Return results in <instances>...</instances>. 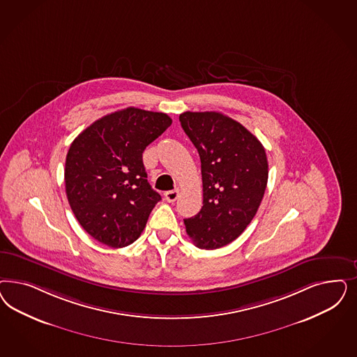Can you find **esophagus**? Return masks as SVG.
Returning a JSON list of instances; mask_svg holds the SVG:
<instances>
[{
    "instance_id": "1",
    "label": "esophagus",
    "mask_w": 357,
    "mask_h": 357,
    "mask_svg": "<svg viewBox=\"0 0 357 357\" xmlns=\"http://www.w3.org/2000/svg\"><path fill=\"white\" fill-rule=\"evenodd\" d=\"M165 199L168 202H174L178 196H180V189H174V190H169V192H165Z\"/></svg>"
}]
</instances>
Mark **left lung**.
I'll return each instance as SVG.
<instances>
[{
	"instance_id": "8db88e82",
	"label": "left lung",
	"mask_w": 357,
	"mask_h": 357,
	"mask_svg": "<svg viewBox=\"0 0 357 357\" xmlns=\"http://www.w3.org/2000/svg\"><path fill=\"white\" fill-rule=\"evenodd\" d=\"M180 122L199 153L204 186L201 211L184 219L186 234L198 248L217 250L245 230L261 204L268 183L264 147L222 113L185 112Z\"/></svg>"
}]
</instances>
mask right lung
Instances as JSON below:
<instances>
[{"label":"right lung","mask_w":357,"mask_h":357,"mask_svg":"<svg viewBox=\"0 0 357 357\" xmlns=\"http://www.w3.org/2000/svg\"><path fill=\"white\" fill-rule=\"evenodd\" d=\"M172 125L164 113L127 107L86 127L69 147L64 180L81 227L112 248L135 242L161 199L143 151Z\"/></svg>","instance_id":"1"}]
</instances>
